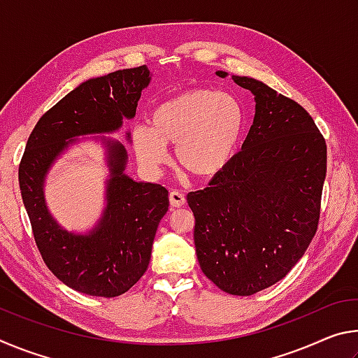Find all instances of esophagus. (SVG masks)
Wrapping results in <instances>:
<instances>
[{
    "instance_id": "esophagus-1",
    "label": "esophagus",
    "mask_w": 358,
    "mask_h": 358,
    "mask_svg": "<svg viewBox=\"0 0 358 358\" xmlns=\"http://www.w3.org/2000/svg\"><path fill=\"white\" fill-rule=\"evenodd\" d=\"M169 201H171V205L175 208L178 207H183V205L186 203V199H185V194L181 191H177V189H172L171 194H169Z\"/></svg>"
}]
</instances>
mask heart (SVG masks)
Here are the masks:
<instances>
[{
    "mask_svg": "<svg viewBox=\"0 0 358 358\" xmlns=\"http://www.w3.org/2000/svg\"><path fill=\"white\" fill-rule=\"evenodd\" d=\"M246 128V108L237 96L192 88L157 106L150 129L138 126L132 143L143 167L157 171L172 145L181 169L196 177L222 172L237 155Z\"/></svg>",
    "mask_w": 358,
    "mask_h": 358,
    "instance_id": "b5f03b06",
    "label": "heart"
}]
</instances>
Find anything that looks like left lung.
<instances>
[{"label": "left lung", "instance_id": "left-lung-1", "mask_svg": "<svg viewBox=\"0 0 358 358\" xmlns=\"http://www.w3.org/2000/svg\"><path fill=\"white\" fill-rule=\"evenodd\" d=\"M232 78L256 96L254 123L241 151L205 189L187 194V205L203 275L245 296L282 280L316 235L327 145L299 102L254 78Z\"/></svg>", "mask_w": 358, "mask_h": 358}]
</instances>
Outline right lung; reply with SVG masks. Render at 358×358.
Listing matches in <instances>:
<instances>
[{
    "label": "right lung",
    "mask_w": 358,
    "mask_h": 358,
    "mask_svg": "<svg viewBox=\"0 0 358 358\" xmlns=\"http://www.w3.org/2000/svg\"><path fill=\"white\" fill-rule=\"evenodd\" d=\"M148 82L145 64L83 82L42 115L22 156L19 185L36 246L48 270L77 292L112 299L141 280L148 268L157 226L169 210V191L126 177V150L118 142H108L112 177L104 216L90 235H74L48 215L42 192L45 173L68 147L66 141L115 131L123 118L134 117Z\"/></svg>",
    "instance_id": "right-lung-1"
}]
</instances>
